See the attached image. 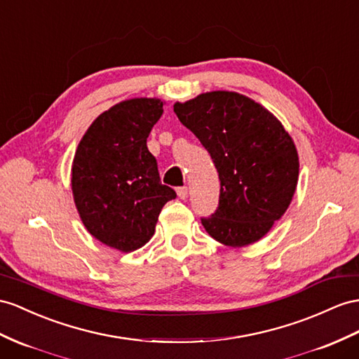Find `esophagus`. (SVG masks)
Masks as SVG:
<instances>
[{
	"mask_svg": "<svg viewBox=\"0 0 359 359\" xmlns=\"http://www.w3.org/2000/svg\"><path fill=\"white\" fill-rule=\"evenodd\" d=\"M177 196H179V198L185 200V198L188 197V188H187V187H180V188H177Z\"/></svg>",
	"mask_w": 359,
	"mask_h": 359,
	"instance_id": "1",
	"label": "esophagus"
}]
</instances>
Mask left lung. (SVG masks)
<instances>
[{"mask_svg":"<svg viewBox=\"0 0 359 359\" xmlns=\"http://www.w3.org/2000/svg\"><path fill=\"white\" fill-rule=\"evenodd\" d=\"M180 123L212 158L219 177L215 212L201 224L215 241H259L288 209L299 180V154L282 123L252 98L229 90L174 104Z\"/></svg>","mask_w":359,"mask_h":359,"instance_id":"left-lung-1","label":"left lung"}]
</instances>
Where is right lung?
I'll use <instances>...</instances> for the list:
<instances>
[{
	"label": "right lung",
	"mask_w": 359,
	"mask_h": 359,
	"mask_svg": "<svg viewBox=\"0 0 359 359\" xmlns=\"http://www.w3.org/2000/svg\"><path fill=\"white\" fill-rule=\"evenodd\" d=\"M159 98H132L95 118L76 150L71 187L88 232L112 249L133 252L150 241L163 205L176 191L162 185L147 149L163 114Z\"/></svg>",
	"instance_id": "1"
}]
</instances>
